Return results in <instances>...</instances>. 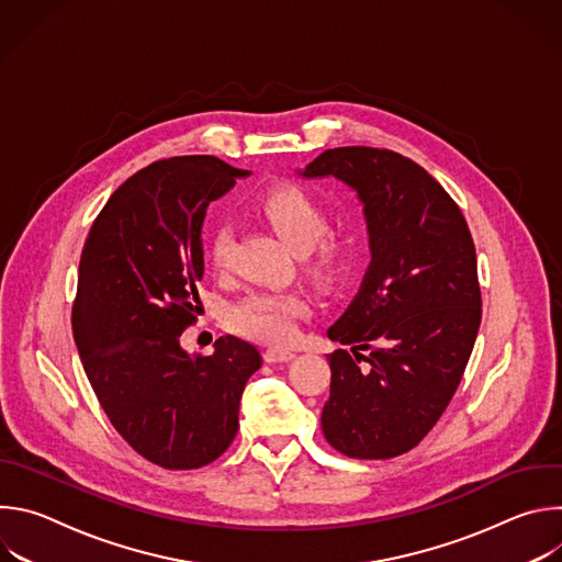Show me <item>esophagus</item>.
Wrapping results in <instances>:
<instances>
[{"label": "esophagus", "instance_id": "esophagus-1", "mask_svg": "<svg viewBox=\"0 0 562 562\" xmlns=\"http://www.w3.org/2000/svg\"><path fill=\"white\" fill-rule=\"evenodd\" d=\"M293 358H295V353L289 351V349H267L265 351L267 362H289Z\"/></svg>", "mask_w": 562, "mask_h": 562}]
</instances>
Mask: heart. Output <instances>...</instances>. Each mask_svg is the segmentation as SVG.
<instances>
[{
	"mask_svg": "<svg viewBox=\"0 0 562 562\" xmlns=\"http://www.w3.org/2000/svg\"><path fill=\"white\" fill-rule=\"evenodd\" d=\"M262 220L284 239V245L304 254L306 273L319 284H336L349 269L351 245L329 233V213L306 189L297 184H276L256 198ZM233 228L213 226L209 235L211 267L222 273L231 267ZM308 311V300L297 291H254L228 311L235 334L265 342L286 345L297 331L300 317Z\"/></svg>",
	"mask_w": 562,
	"mask_h": 562,
	"instance_id": "obj_1",
	"label": "heart"
}]
</instances>
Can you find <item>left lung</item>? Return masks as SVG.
Here are the masks:
<instances>
[{"mask_svg": "<svg viewBox=\"0 0 562 562\" xmlns=\"http://www.w3.org/2000/svg\"><path fill=\"white\" fill-rule=\"evenodd\" d=\"M304 178L334 176L358 191L371 265L327 336V442L358 460L414 449L440 420L467 369L483 315L475 247L453 198L414 159L389 148L340 146Z\"/></svg>", "mask_w": 562, "mask_h": 562, "instance_id": "obj_1", "label": "left lung"}]
</instances>
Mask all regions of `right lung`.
<instances>
[{
    "label": "right lung",
    "instance_id": "1",
    "mask_svg": "<svg viewBox=\"0 0 562 562\" xmlns=\"http://www.w3.org/2000/svg\"><path fill=\"white\" fill-rule=\"evenodd\" d=\"M249 171L213 155L159 159L131 176L95 217L79 260L72 336L115 431L148 462L198 469L237 434L260 351L235 336L191 358L182 334L202 308L206 206Z\"/></svg>",
    "mask_w": 562,
    "mask_h": 562
}]
</instances>
